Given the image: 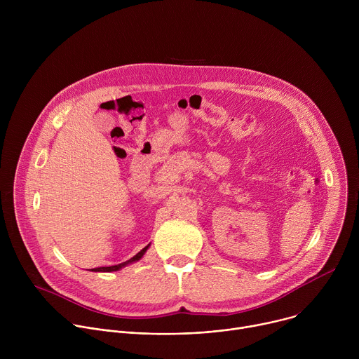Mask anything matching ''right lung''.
I'll use <instances>...</instances> for the list:
<instances>
[{"instance_id":"add662e5","label":"right lung","mask_w":359,"mask_h":359,"mask_svg":"<svg viewBox=\"0 0 359 359\" xmlns=\"http://www.w3.org/2000/svg\"><path fill=\"white\" fill-rule=\"evenodd\" d=\"M150 245V244H149ZM149 245H146L144 248H142L136 255H133V257L130 259V260H128V262H125V263H121V264H118V266H111V267H97V269H92V271H104V273H111V271H118V270H121V269H123L125 266H128V264H130V263H135V262H137V260H140L142 257H143V254L146 252V250L149 248Z\"/></svg>"}]
</instances>
